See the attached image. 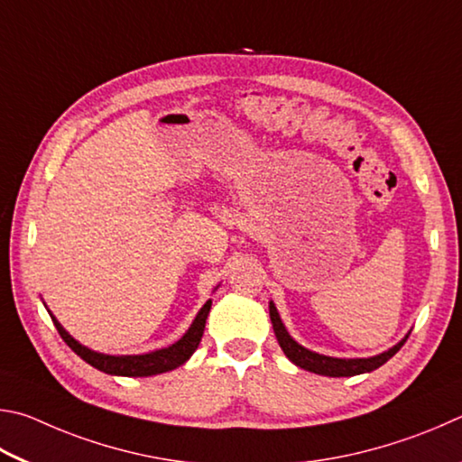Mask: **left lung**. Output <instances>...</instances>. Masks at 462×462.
<instances>
[{
  "mask_svg": "<svg viewBox=\"0 0 462 462\" xmlns=\"http://www.w3.org/2000/svg\"><path fill=\"white\" fill-rule=\"evenodd\" d=\"M270 319L273 325V333H276L278 343L282 346V351L286 353V357L298 367L312 371V374H319V375H327V377H353V375L367 374V371H374L377 367H382L385 361H390L393 355L402 349L403 343L408 341V337L402 338V341L395 346H392L390 351L375 355V357H369V359H335V357H327V355L309 351L304 349L302 345H298L294 338L288 335L286 327L282 325L280 314L272 302H270Z\"/></svg>",
  "mask_w": 462,
  "mask_h": 462,
  "instance_id": "left-lung-1",
  "label": "left lung"
}]
</instances>
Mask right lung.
<instances>
[{
    "instance_id": "right-lung-1",
    "label": "right lung",
    "mask_w": 462,
    "mask_h": 462,
    "mask_svg": "<svg viewBox=\"0 0 462 462\" xmlns=\"http://www.w3.org/2000/svg\"><path fill=\"white\" fill-rule=\"evenodd\" d=\"M210 304L213 302L207 300V304L202 306L200 312L197 314V319H194L190 328L186 330V335L180 338V341L174 343L172 346H166V349L145 353V355H121V357H116V355L95 353L80 343H77L75 338H72L67 330L60 327V322L54 317H52V322L56 330H59V335L62 337V341L67 343L80 359L87 361L88 365H93L95 369H99L103 374H109V375L148 377V375L164 374V371L180 367L182 363L189 359L194 351H197L202 333H205V322L208 317Z\"/></svg>"
}]
</instances>
